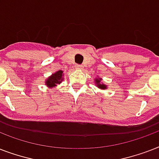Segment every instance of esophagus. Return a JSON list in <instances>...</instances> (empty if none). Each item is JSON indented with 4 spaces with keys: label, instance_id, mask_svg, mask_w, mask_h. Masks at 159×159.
<instances>
[{
    "label": "esophagus",
    "instance_id": "obj_1",
    "mask_svg": "<svg viewBox=\"0 0 159 159\" xmlns=\"http://www.w3.org/2000/svg\"><path fill=\"white\" fill-rule=\"evenodd\" d=\"M75 67H76V69H78V70L82 69V65H76V66H75Z\"/></svg>",
    "mask_w": 159,
    "mask_h": 159
}]
</instances>
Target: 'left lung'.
<instances>
[{
  "label": "left lung",
  "instance_id": "obj_1",
  "mask_svg": "<svg viewBox=\"0 0 159 159\" xmlns=\"http://www.w3.org/2000/svg\"><path fill=\"white\" fill-rule=\"evenodd\" d=\"M95 81V84H96V86H97L98 88H100L101 90H106L107 89V86L106 85H105L103 82H102V79L101 78V77H96L94 79Z\"/></svg>",
  "mask_w": 159,
  "mask_h": 159
}]
</instances>
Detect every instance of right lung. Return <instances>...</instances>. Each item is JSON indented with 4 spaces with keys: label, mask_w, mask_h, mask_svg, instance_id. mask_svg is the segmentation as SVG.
Returning <instances> with one entry per match:
<instances>
[{
    "label": "right lung",
    "mask_w": 159,
    "mask_h": 159,
    "mask_svg": "<svg viewBox=\"0 0 159 159\" xmlns=\"http://www.w3.org/2000/svg\"><path fill=\"white\" fill-rule=\"evenodd\" d=\"M62 80H63V71L58 70L45 80V85L51 89L60 84L62 82Z\"/></svg>",
    "instance_id": "obj_1"
}]
</instances>
